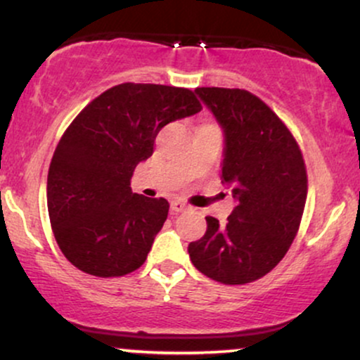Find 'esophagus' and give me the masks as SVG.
I'll return each mask as SVG.
<instances>
[{
    "instance_id": "34e87169",
    "label": "esophagus",
    "mask_w": 360,
    "mask_h": 360,
    "mask_svg": "<svg viewBox=\"0 0 360 360\" xmlns=\"http://www.w3.org/2000/svg\"><path fill=\"white\" fill-rule=\"evenodd\" d=\"M171 210H172V213H181V212H186V210H189V206L183 203V201L176 200L171 203Z\"/></svg>"
}]
</instances>
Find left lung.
I'll list each match as a JSON object with an SVG mask.
<instances>
[{
    "label": "left lung",
    "instance_id": "1",
    "mask_svg": "<svg viewBox=\"0 0 360 360\" xmlns=\"http://www.w3.org/2000/svg\"><path fill=\"white\" fill-rule=\"evenodd\" d=\"M225 131L221 179L237 206L188 247L193 266L221 284L254 283L283 260L300 230L308 194L301 148L286 123L245 89L196 88Z\"/></svg>",
    "mask_w": 360,
    "mask_h": 360
}]
</instances>
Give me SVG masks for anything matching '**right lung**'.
<instances>
[{
  "label": "right lung",
  "mask_w": 360,
  "mask_h": 360,
  "mask_svg": "<svg viewBox=\"0 0 360 360\" xmlns=\"http://www.w3.org/2000/svg\"><path fill=\"white\" fill-rule=\"evenodd\" d=\"M201 108L191 89L123 82L72 120L49 167L47 208L57 245L74 267L120 278L146 262L169 203L131 193L130 179L154 154L160 128Z\"/></svg>",
  "instance_id": "obj_1"
}]
</instances>
